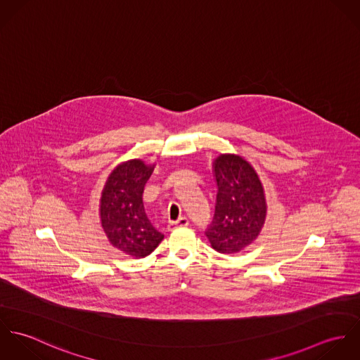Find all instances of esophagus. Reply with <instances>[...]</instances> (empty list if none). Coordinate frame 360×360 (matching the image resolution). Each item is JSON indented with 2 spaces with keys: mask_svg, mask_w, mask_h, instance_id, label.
Returning a JSON list of instances; mask_svg holds the SVG:
<instances>
[{
  "mask_svg": "<svg viewBox=\"0 0 360 360\" xmlns=\"http://www.w3.org/2000/svg\"><path fill=\"white\" fill-rule=\"evenodd\" d=\"M190 224V220L187 219V217H180V219H177V220H174V221H170V224H169V229H177V227H187Z\"/></svg>",
  "mask_w": 360,
  "mask_h": 360,
  "instance_id": "obj_1",
  "label": "esophagus"
}]
</instances>
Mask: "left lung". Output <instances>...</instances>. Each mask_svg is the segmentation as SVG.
I'll list each match as a JSON object with an SVG mask.
<instances>
[{"label": "left lung", "mask_w": 360, "mask_h": 360, "mask_svg": "<svg viewBox=\"0 0 360 360\" xmlns=\"http://www.w3.org/2000/svg\"><path fill=\"white\" fill-rule=\"evenodd\" d=\"M217 184L216 206L205 234L220 254H237L251 245L266 219V198L255 169L240 155L221 154L213 160Z\"/></svg>", "instance_id": "1"}]
</instances>
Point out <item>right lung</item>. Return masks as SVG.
<instances>
[{
  "label": "right lung",
  "instance_id": "1",
  "mask_svg": "<svg viewBox=\"0 0 360 360\" xmlns=\"http://www.w3.org/2000/svg\"><path fill=\"white\" fill-rule=\"evenodd\" d=\"M155 165L131 159L116 166L109 174L100 201V216L109 243L131 257L150 255L163 234L146 214L143 204L144 187Z\"/></svg>",
  "mask_w": 360,
  "mask_h": 360
}]
</instances>
